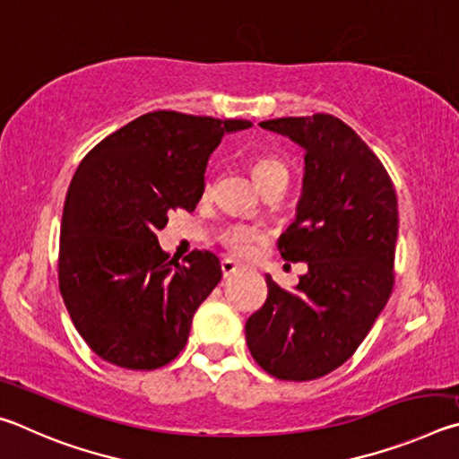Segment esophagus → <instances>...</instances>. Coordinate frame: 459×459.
<instances>
[{
	"label": "esophagus",
	"instance_id": "1",
	"mask_svg": "<svg viewBox=\"0 0 459 459\" xmlns=\"http://www.w3.org/2000/svg\"><path fill=\"white\" fill-rule=\"evenodd\" d=\"M221 269H222V275L224 277H230V275H235L237 271L243 269V265H238L237 261H232V259L227 257V259L221 261Z\"/></svg>",
	"mask_w": 459,
	"mask_h": 459
}]
</instances>
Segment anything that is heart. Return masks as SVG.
<instances>
[{"label":"heart","instance_id":"1","mask_svg":"<svg viewBox=\"0 0 459 459\" xmlns=\"http://www.w3.org/2000/svg\"><path fill=\"white\" fill-rule=\"evenodd\" d=\"M253 176L261 186L263 182L269 180V178H277V176L287 178V168L279 160L269 158V155H263V158L255 160ZM259 237L261 235H259L257 227H253V224H245V222H237V224H232V227L222 230L221 240H222V245L229 248V251L237 253V255H247L253 248V245L257 243Z\"/></svg>","mask_w":459,"mask_h":459}]
</instances>
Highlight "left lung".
<instances>
[{"instance_id": "1", "label": "left lung", "mask_w": 459, "mask_h": 459, "mask_svg": "<svg viewBox=\"0 0 459 459\" xmlns=\"http://www.w3.org/2000/svg\"><path fill=\"white\" fill-rule=\"evenodd\" d=\"M259 126L306 152L295 221L277 247L285 261L307 263V273L293 291L267 275L265 304L245 325L247 344L271 377L314 380L351 359L391 298L397 194L370 147L333 115Z\"/></svg>"}]
</instances>
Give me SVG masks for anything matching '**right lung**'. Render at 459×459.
Returning a JSON list of instances; mask_svg holds the SVG:
<instances>
[{"mask_svg": "<svg viewBox=\"0 0 459 459\" xmlns=\"http://www.w3.org/2000/svg\"><path fill=\"white\" fill-rule=\"evenodd\" d=\"M243 119L145 113L84 155L60 224L58 283L76 332L100 359L131 370L172 362L198 306L219 285L221 261L192 251L168 259L155 232L176 208L192 212L211 153Z\"/></svg>", "mask_w": 459, "mask_h": 459, "instance_id": "add662e5", "label": "right lung"}]
</instances>
